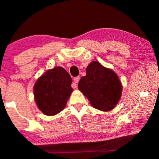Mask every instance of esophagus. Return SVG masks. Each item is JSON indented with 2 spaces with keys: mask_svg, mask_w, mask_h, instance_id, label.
<instances>
[{
  "mask_svg": "<svg viewBox=\"0 0 159 159\" xmlns=\"http://www.w3.org/2000/svg\"><path fill=\"white\" fill-rule=\"evenodd\" d=\"M79 80H80V77L79 76H76L75 78H74V83L73 84V85H72V87H73L74 89H76V87H77V84L76 83H79Z\"/></svg>",
  "mask_w": 159,
  "mask_h": 159,
  "instance_id": "esophagus-1",
  "label": "esophagus"
}]
</instances>
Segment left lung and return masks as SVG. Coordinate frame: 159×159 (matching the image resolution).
<instances>
[{"label":"left lung","instance_id":"left-lung-1","mask_svg":"<svg viewBox=\"0 0 159 159\" xmlns=\"http://www.w3.org/2000/svg\"><path fill=\"white\" fill-rule=\"evenodd\" d=\"M78 88L91 104L102 111L114 109L121 96L122 86L117 74L93 61L86 68V76L79 80Z\"/></svg>","mask_w":159,"mask_h":159}]
</instances>
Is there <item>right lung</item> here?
<instances>
[{"label":"right lung","mask_w":159,"mask_h":159,"mask_svg":"<svg viewBox=\"0 0 159 159\" xmlns=\"http://www.w3.org/2000/svg\"><path fill=\"white\" fill-rule=\"evenodd\" d=\"M72 80L62 67L49 70L39 77L34 85L37 106L46 116H55L65 108L72 92Z\"/></svg>","instance_id":"1"}]
</instances>
